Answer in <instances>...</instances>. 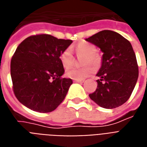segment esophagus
<instances>
[{"label":"esophagus","instance_id":"esophagus-1","mask_svg":"<svg viewBox=\"0 0 147 147\" xmlns=\"http://www.w3.org/2000/svg\"><path fill=\"white\" fill-rule=\"evenodd\" d=\"M74 82H76V83H83L84 80H74Z\"/></svg>","mask_w":147,"mask_h":147}]
</instances>
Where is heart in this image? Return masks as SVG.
I'll return each instance as SVG.
<instances>
[{
    "label": "heart",
    "mask_w": 147,
    "mask_h": 147,
    "mask_svg": "<svg viewBox=\"0 0 147 147\" xmlns=\"http://www.w3.org/2000/svg\"><path fill=\"white\" fill-rule=\"evenodd\" d=\"M75 51L77 54H83L87 55L85 64L91 63L95 66H97L100 62L98 55L96 54V48L92 44L86 42L80 43L75 47ZM60 61L65 69H67L72 66L74 63V56L70 49H66L62 52L60 55ZM94 71L95 68L92 66H87L82 68L73 67L66 70V77L74 80H84L92 74Z\"/></svg>",
    "instance_id": "1"
}]
</instances>
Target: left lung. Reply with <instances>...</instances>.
Masks as SVG:
<instances>
[{"label": "left lung", "instance_id": "obj_1", "mask_svg": "<svg viewBox=\"0 0 147 147\" xmlns=\"http://www.w3.org/2000/svg\"><path fill=\"white\" fill-rule=\"evenodd\" d=\"M103 53L96 76L98 86L90 98L101 107L113 109L128 100L139 77L136 54L128 40L112 30H102L86 38Z\"/></svg>", "mask_w": 147, "mask_h": 147}]
</instances>
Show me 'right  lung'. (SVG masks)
Instances as JSON below:
<instances>
[{"label": "right lung", "instance_id": "add662e5", "mask_svg": "<svg viewBox=\"0 0 147 147\" xmlns=\"http://www.w3.org/2000/svg\"><path fill=\"white\" fill-rule=\"evenodd\" d=\"M71 40L49 34L26 38L11 61V77L17 99L39 113L55 110L64 100L73 81L62 78L64 68L60 55Z\"/></svg>", "mask_w": 147, "mask_h": 147}]
</instances>
